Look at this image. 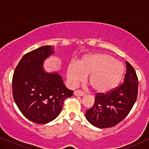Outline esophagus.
<instances>
[{
    "mask_svg": "<svg viewBox=\"0 0 149 149\" xmlns=\"http://www.w3.org/2000/svg\"><path fill=\"white\" fill-rule=\"evenodd\" d=\"M74 95H77V96H84V95H85V93L81 91L77 90V91H74Z\"/></svg>",
    "mask_w": 149,
    "mask_h": 149,
    "instance_id": "esophagus-1",
    "label": "esophagus"
}]
</instances>
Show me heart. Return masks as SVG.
Listing matches in <instances>:
<instances>
[{
  "label": "heart",
  "mask_w": 149,
  "mask_h": 149,
  "mask_svg": "<svg viewBox=\"0 0 149 149\" xmlns=\"http://www.w3.org/2000/svg\"><path fill=\"white\" fill-rule=\"evenodd\" d=\"M124 73L123 65L106 54H91L83 56L77 63L70 62L66 69L69 85L77 86L89 76V83L95 93L111 92L119 85Z\"/></svg>",
  "instance_id": "b5f03b06"
}]
</instances>
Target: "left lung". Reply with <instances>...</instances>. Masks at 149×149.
Returning a JSON list of instances; mask_svg holds the SVG:
<instances>
[{"instance_id":"left-lung-1","label":"left lung","mask_w":149,"mask_h":149,"mask_svg":"<svg viewBox=\"0 0 149 149\" xmlns=\"http://www.w3.org/2000/svg\"><path fill=\"white\" fill-rule=\"evenodd\" d=\"M125 65L123 84L107 94L95 95L94 104L86 111L87 120L95 127L108 128L117 125L128 115L137 99V75L129 62Z\"/></svg>"}]
</instances>
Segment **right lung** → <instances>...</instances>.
I'll return each instance as SVG.
<instances>
[{
    "label": "right lung",
    "mask_w": 149,
    "mask_h": 149,
    "mask_svg": "<svg viewBox=\"0 0 149 149\" xmlns=\"http://www.w3.org/2000/svg\"><path fill=\"white\" fill-rule=\"evenodd\" d=\"M54 53V46L50 45L32 51L24 55L13 73L14 101L28 119L38 124L56 119L64 100L73 93L65 86L60 73L47 72L43 68L45 60Z\"/></svg>",
    "instance_id": "add662e5"
}]
</instances>
